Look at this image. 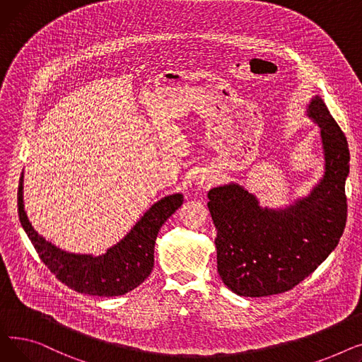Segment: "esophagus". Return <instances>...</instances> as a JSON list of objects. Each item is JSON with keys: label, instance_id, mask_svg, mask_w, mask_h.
I'll list each match as a JSON object with an SVG mask.
<instances>
[{"label": "esophagus", "instance_id": "1", "mask_svg": "<svg viewBox=\"0 0 362 362\" xmlns=\"http://www.w3.org/2000/svg\"><path fill=\"white\" fill-rule=\"evenodd\" d=\"M206 183H208V182H204V185H206Z\"/></svg>", "mask_w": 362, "mask_h": 362}]
</instances>
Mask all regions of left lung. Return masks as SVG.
<instances>
[{"instance_id": "left-lung-1", "label": "left lung", "mask_w": 362, "mask_h": 362, "mask_svg": "<svg viewBox=\"0 0 362 362\" xmlns=\"http://www.w3.org/2000/svg\"><path fill=\"white\" fill-rule=\"evenodd\" d=\"M308 116L321 129L326 171L307 198L284 210H269L236 183L208 192V210L217 227V270L226 286L240 296L293 289L330 255L344 235L348 141L320 97L310 103Z\"/></svg>"}]
</instances>
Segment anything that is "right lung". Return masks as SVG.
Returning <instances> with one entry per match:
<instances>
[{"mask_svg":"<svg viewBox=\"0 0 362 362\" xmlns=\"http://www.w3.org/2000/svg\"><path fill=\"white\" fill-rule=\"evenodd\" d=\"M183 204V195H168L152 205L133 229L100 257L70 254L37 235L23 208V176L18 183V218L35 250L62 283L79 293L119 296L135 288L154 267V246L164 221Z\"/></svg>","mask_w":362,"mask_h":362,"instance_id":"add662e5","label":"right lung"}]
</instances>
